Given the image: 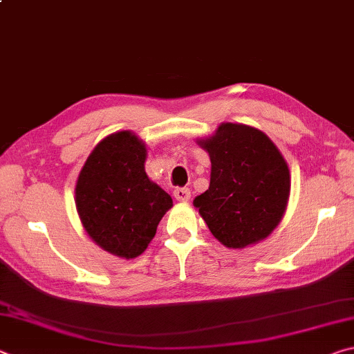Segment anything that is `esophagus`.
<instances>
[{"label": "esophagus", "instance_id": "obj_1", "mask_svg": "<svg viewBox=\"0 0 354 354\" xmlns=\"http://www.w3.org/2000/svg\"><path fill=\"white\" fill-rule=\"evenodd\" d=\"M173 195L178 201H189L190 200V190L187 187H176L173 190Z\"/></svg>", "mask_w": 354, "mask_h": 354}]
</instances>
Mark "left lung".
Listing matches in <instances>:
<instances>
[{
	"label": "left lung",
	"instance_id": "1",
	"mask_svg": "<svg viewBox=\"0 0 354 354\" xmlns=\"http://www.w3.org/2000/svg\"><path fill=\"white\" fill-rule=\"evenodd\" d=\"M200 145L211 158V184L194 206L215 239L245 248L266 239L283 218L289 167L268 137L247 124L223 123Z\"/></svg>",
	"mask_w": 354,
	"mask_h": 354
}]
</instances>
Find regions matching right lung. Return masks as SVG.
Masks as SVG:
<instances>
[{
  "mask_svg": "<svg viewBox=\"0 0 354 354\" xmlns=\"http://www.w3.org/2000/svg\"><path fill=\"white\" fill-rule=\"evenodd\" d=\"M147 148L129 131L101 140L80 173L76 209L101 248L133 259L147 250L171 196L145 173Z\"/></svg>",
  "mask_w": 354,
  "mask_h": 354,
  "instance_id": "1",
  "label": "right lung"
}]
</instances>
